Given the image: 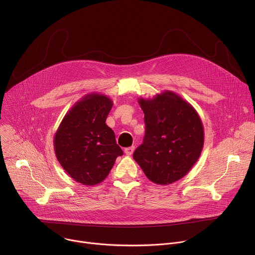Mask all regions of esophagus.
<instances>
[{"label": "esophagus", "instance_id": "1", "mask_svg": "<svg viewBox=\"0 0 255 255\" xmlns=\"http://www.w3.org/2000/svg\"><path fill=\"white\" fill-rule=\"evenodd\" d=\"M134 150H135V147H134V146H130V147L125 148V153H126L127 155H132V153L134 152Z\"/></svg>", "mask_w": 255, "mask_h": 255}]
</instances>
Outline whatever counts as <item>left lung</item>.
Listing matches in <instances>:
<instances>
[{"mask_svg": "<svg viewBox=\"0 0 255 255\" xmlns=\"http://www.w3.org/2000/svg\"><path fill=\"white\" fill-rule=\"evenodd\" d=\"M146 125L144 142L133 153L152 183L165 186L183 178L198 161L205 141L196 109L174 92L139 98Z\"/></svg>", "mask_w": 255, "mask_h": 255, "instance_id": "1", "label": "left lung"}]
</instances>
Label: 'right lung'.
Wrapping results in <instances>:
<instances>
[{"label": "right lung", "instance_id": "right-lung-1", "mask_svg": "<svg viewBox=\"0 0 255 255\" xmlns=\"http://www.w3.org/2000/svg\"><path fill=\"white\" fill-rule=\"evenodd\" d=\"M113 101L93 92L64 115L53 138L55 156L76 181L96 186L108 176L117 156L123 154L114 131L106 124Z\"/></svg>", "mask_w": 255, "mask_h": 255}]
</instances>
